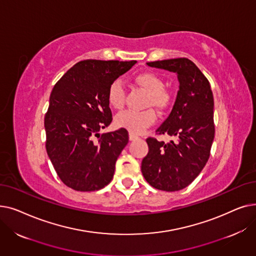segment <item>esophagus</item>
Instances as JSON below:
<instances>
[{"mask_svg":"<svg viewBox=\"0 0 256 256\" xmlns=\"http://www.w3.org/2000/svg\"><path fill=\"white\" fill-rule=\"evenodd\" d=\"M128 138H130V141H135V140L139 139V136H137L136 134H134V132H130Z\"/></svg>","mask_w":256,"mask_h":256,"instance_id":"esophagus-1","label":"esophagus"}]
</instances>
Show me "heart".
<instances>
[{"label": "heart", "instance_id": "heart-1", "mask_svg": "<svg viewBox=\"0 0 256 256\" xmlns=\"http://www.w3.org/2000/svg\"><path fill=\"white\" fill-rule=\"evenodd\" d=\"M134 80L147 92L146 106H154L160 112L167 111L173 102L172 93L164 88L163 78L154 72H142L134 76ZM108 104L115 110H121L124 106L126 91L122 83L115 80L106 90ZM156 119V113L152 108L143 111L126 110L115 118V124L119 128L128 130L132 132H141L150 126Z\"/></svg>", "mask_w": 256, "mask_h": 256}]
</instances>
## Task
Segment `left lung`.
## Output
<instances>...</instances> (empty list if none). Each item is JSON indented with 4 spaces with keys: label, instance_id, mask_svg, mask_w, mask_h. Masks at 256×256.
Wrapping results in <instances>:
<instances>
[{
    "label": "left lung",
    "instance_id": "1",
    "mask_svg": "<svg viewBox=\"0 0 256 256\" xmlns=\"http://www.w3.org/2000/svg\"><path fill=\"white\" fill-rule=\"evenodd\" d=\"M178 74L180 90L169 117L156 136L169 135V143L146 139L148 154L141 171L152 186L174 192L189 186L206 166L214 137V98L208 80L189 59L176 58L147 63Z\"/></svg>",
    "mask_w": 256,
    "mask_h": 256
}]
</instances>
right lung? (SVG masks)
<instances>
[{"label":"right lung","mask_w":256,"mask_h":256,"mask_svg":"<svg viewBox=\"0 0 256 256\" xmlns=\"http://www.w3.org/2000/svg\"><path fill=\"white\" fill-rule=\"evenodd\" d=\"M136 61L84 60L54 86L44 116L46 148L64 184L80 192L102 189L128 142L126 128L100 134L112 122L109 85Z\"/></svg>","instance_id":"right-lung-1"}]
</instances>
